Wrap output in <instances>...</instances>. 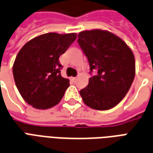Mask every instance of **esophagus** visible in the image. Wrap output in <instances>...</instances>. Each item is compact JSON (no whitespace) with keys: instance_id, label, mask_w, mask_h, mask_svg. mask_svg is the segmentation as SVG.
Instances as JSON below:
<instances>
[{"instance_id":"obj_1","label":"esophagus","mask_w":153,"mask_h":153,"mask_svg":"<svg viewBox=\"0 0 153 153\" xmlns=\"http://www.w3.org/2000/svg\"><path fill=\"white\" fill-rule=\"evenodd\" d=\"M72 80H73V81H76V77H72Z\"/></svg>"}]
</instances>
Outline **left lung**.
<instances>
[{
	"mask_svg": "<svg viewBox=\"0 0 153 153\" xmlns=\"http://www.w3.org/2000/svg\"><path fill=\"white\" fill-rule=\"evenodd\" d=\"M77 42L90 64L89 84L80 90L83 102L95 110H108L123 100L135 75L133 52L112 32L95 29L78 34Z\"/></svg>",
	"mask_w": 153,
	"mask_h": 153,
	"instance_id": "obj_1",
	"label": "left lung"
}]
</instances>
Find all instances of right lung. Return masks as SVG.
<instances>
[{"instance_id": "1", "label": "right lung", "mask_w": 153, "mask_h": 153, "mask_svg": "<svg viewBox=\"0 0 153 153\" xmlns=\"http://www.w3.org/2000/svg\"><path fill=\"white\" fill-rule=\"evenodd\" d=\"M76 38V33H45L27 42L13 65L19 92L28 104L37 109L57 105L69 86L60 74L59 56Z\"/></svg>"}]
</instances>
